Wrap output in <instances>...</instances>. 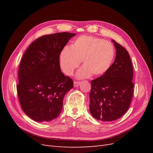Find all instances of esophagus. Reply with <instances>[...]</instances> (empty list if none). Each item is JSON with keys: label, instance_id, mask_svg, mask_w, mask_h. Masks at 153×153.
Listing matches in <instances>:
<instances>
[{"label": "esophagus", "instance_id": "34e87169", "mask_svg": "<svg viewBox=\"0 0 153 153\" xmlns=\"http://www.w3.org/2000/svg\"><path fill=\"white\" fill-rule=\"evenodd\" d=\"M80 83L79 82H74V87H77L78 86H79Z\"/></svg>", "mask_w": 153, "mask_h": 153}]
</instances>
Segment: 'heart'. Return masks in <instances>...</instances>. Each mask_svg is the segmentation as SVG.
I'll list each match as a JSON object with an SVG mask.
<instances>
[{
	"mask_svg": "<svg viewBox=\"0 0 153 153\" xmlns=\"http://www.w3.org/2000/svg\"><path fill=\"white\" fill-rule=\"evenodd\" d=\"M115 57V48L110 41L92 36H81L74 40L69 47L64 48L59 54L62 71L71 75L76 68L82 66L76 73L78 78L91 75L101 76L108 70Z\"/></svg>",
	"mask_w": 153,
	"mask_h": 153,
	"instance_id": "heart-1",
	"label": "heart"
}]
</instances>
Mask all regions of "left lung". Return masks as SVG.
Instances as JSON below:
<instances>
[{"label":"left lung","instance_id":"1","mask_svg":"<svg viewBox=\"0 0 153 153\" xmlns=\"http://www.w3.org/2000/svg\"><path fill=\"white\" fill-rule=\"evenodd\" d=\"M116 56L103 75L92 80L89 109L95 119L112 121L126 113L131 103L134 84L133 66L128 51L114 40Z\"/></svg>","mask_w":153,"mask_h":153}]
</instances>
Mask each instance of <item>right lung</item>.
<instances>
[{"label":"right lung","instance_id":"right-lung-1","mask_svg":"<svg viewBox=\"0 0 153 153\" xmlns=\"http://www.w3.org/2000/svg\"><path fill=\"white\" fill-rule=\"evenodd\" d=\"M76 34L45 35L32 43L23 55L18 70V96L22 110L36 122L58 117L63 99L73 82L61 72L59 56Z\"/></svg>","mask_w":153,"mask_h":153}]
</instances>
